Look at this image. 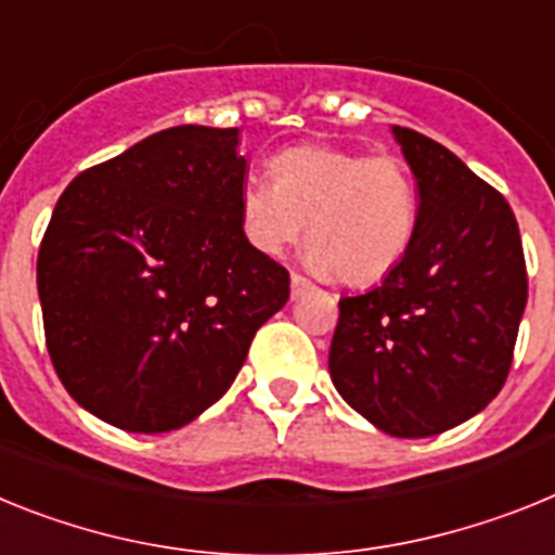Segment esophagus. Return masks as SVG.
I'll list each match as a JSON object with an SVG mask.
<instances>
[{
  "mask_svg": "<svg viewBox=\"0 0 555 555\" xmlns=\"http://www.w3.org/2000/svg\"><path fill=\"white\" fill-rule=\"evenodd\" d=\"M310 291H312L310 279H305L301 273H293V276H291V296L301 298L305 293H310Z\"/></svg>",
  "mask_w": 555,
  "mask_h": 555,
  "instance_id": "1",
  "label": "esophagus"
}]
</instances>
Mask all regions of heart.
I'll return each mask as SVG.
<instances>
[{
  "instance_id": "1",
  "label": "heart",
  "mask_w": 555,
  "mask_h": 555,
  "mask_svg": "<svg viewBox=\"0 0 555 555\" xmlns=\"http://www.w3.org/2000/svg\"><path fill=\"white\" fill-rule=\"evenodd\" d=\"M268 181L240 190L245 243L282 257L305 237L307 264L369 287L397 271L418 229V190L397 156H365L332 144H298L268 162Z\"/></svg>"
}]
</instances>
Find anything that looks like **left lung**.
Returning <instances> with one entry per match:
<instances>
[{"label":"left lung","mask_w":555,"mask_h":555,"mask_svg":"<svg viewBox=\"0 0 555 555\" xmlns=\"http://www.w3.org/2000/svg\"><path fill=\"white\" fill-rule=\"evenodd\" d=\"M391 133L418 186L416 240L379 287L340 298L330 374L377 430L427 438L500 393L528 276L508 201L444 144Z\"/></svg>","instance_id":"obj_1"}]
</instances>
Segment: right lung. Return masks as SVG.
I'll return each instance as SVG.
<instances>
[{
  "instance_id": "right-lung-1",
  "label": "right lung",
  "mask_w": 555,
  "mask_h": 555,
  "mask_svg": "<svg viewBox=\"0 0 555 555\" xmlns=\"http://www.w3.org/2000/svg\"><path fill=\"white\" fill-rule=\"evenodd\" d=\"M237 128L178 125L80 172L38 250L57 377L128 433H170L231 388L259 326L291 298L245 243Z\"/></svg>"
}]
</instances>
